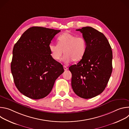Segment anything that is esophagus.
Wrapping results in <instances>:
<instances>
[{
	"mask_svg": "<svg viewBox=\"0 0 129 129\" xmlns=\"http://www.w3.org/2000/svg\"><path fill=\"white\" fill-rule=\"evenodd\" d=\"M63 67H64V70H67L68 69V68H67L66 66H63Z\"/></svg>",
	"mask_w": 129,
	"mask_h": 129,
	"instance_id": "esophagus-1",
	"label": "esophagus"
}]
</instances>
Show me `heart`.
<instances>
[{
    "label": "heart",
    "instance_id": "obj_1",
    "mask_svg": "<svg viewBox=\"0 0 129 129\" xmlns=\"http://www.w3.org/2000/svg\"><path fill=\"white\" fill-rule=\"evenodd\" d=\"M51 57L59 61L63 53V61L69 63L73 61L78 62L85 56L87 49L86 40L82 36H77L69 33H65L58 38V44L50 43L48 46Z\"/></svg>",
    "mask_w": 129,
    "mask_h": 129
}]
</instances>
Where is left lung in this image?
Instances as JSON below:
<instances>
[{"label":"left lung","mask_w":129,"mask_h":129,"mask_svg":"<svg viewBox=\"0 0 129 129\" xmlns=\"http://www.w3.org/2000/svg\"><path fill=\"white\" fill-rule=\"evenodd\" d=\"M82 33L87 43L83 58L71 65V86L80 98H94L105 90L112 71V51L107 39L92 27L76 29Z\"/></svg>","instance_id":"left-lung-1"}]
</instances>
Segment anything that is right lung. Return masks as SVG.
Returning a JSON list of instances; mask_svg holds the SVG:
<instances>
[{
	"label": "right lung",
	"instance_id": "right-lung-1",
	"mask_svg": "<svg viewBox=\"0 0 129 129\" xmlns=\"http://www.w3.org/2000/svg\"><path fill=\"white\" fill-rule=\"evenodd\" d=\"M60 30L33 26L15 44L11 69L18 90L34 100L46 97L55 81L64 71L62 65L52 59L48 46Z\"/></svg>",
	"mask_w": 129,
	"mask_h": 129
}]
</instances>
